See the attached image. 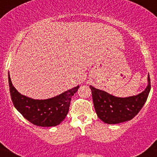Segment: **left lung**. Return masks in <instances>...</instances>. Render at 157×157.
Listing matches in <instances>:
<instances>
[{
    "label": "left lung",
    "mask_w": 157,
    "mask_h": 157,
    "mask_svg": "<svg viewBox=\"0 0 157 157\" xmlns=\"http://www.w3.org/2000/svg\"><path fill=\"white\" fill-rule=\"evenodd\" d=\"M94 109L98 118L106 124H115L132 119L145 104L151 90L148 74L147 86L139 94L119 98L90 86Z\"/></svg>",
    "instance_id": "8db88e82"
}]
</instances>
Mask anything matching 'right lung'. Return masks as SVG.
I'll list each match as a JSON object with an SVG mask.
<instances>
[{
	"instance_id": "1",
	"label": "right lung",
	"mask_w": 157,
	"mask_h": 157,
	"mask_svg": "<svg viewBox=\"0 0 157 157\" xmlns=\"http://www.w3.org/2000/svg\"><path fill=\"white\" fill-rule=\"evenodd\" d=\"M12 101L15 109L30 123L39 127H53L65 119L69 109L71 97L78 90L79 86L48 99H33L23 95L13 86L8 75Z\"/></svg>"
}]
</instances>
